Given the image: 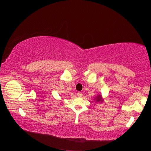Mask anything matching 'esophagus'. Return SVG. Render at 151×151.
<instances>
[{
    "mask_svg": "<svg viewBox=\"0 0 151 151\" xmlns=\"http://www.w3.org/2000/svg\"><path fill=\"white\" fill-rule=\"evenodd\" d=\"M77 96L78 97H79V98H81L82 96H83V94H82L81 92H78L77 93Z\"/></svg>",
    "mask_w": 151,
    "mask_h": 151,
    "instance_id": "obj_1",
    "label": "esophagus"
}]
</instances>
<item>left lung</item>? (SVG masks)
<instances>
[{"label":"left lung","mask_w":151,"mask_h":151,"mask_svg":"<svg viewBox=\"0 0 151 151\" xmlns=\"http://www.w3.org/2000/svg\"><path fill=\"white\" fill-rule=\"evenodd\" d=\"M101 97H100V96H99V97H98V99H97V100H98V101H100V100H101Z\"/></svg>","instance_id":"1"}]
</instances>
